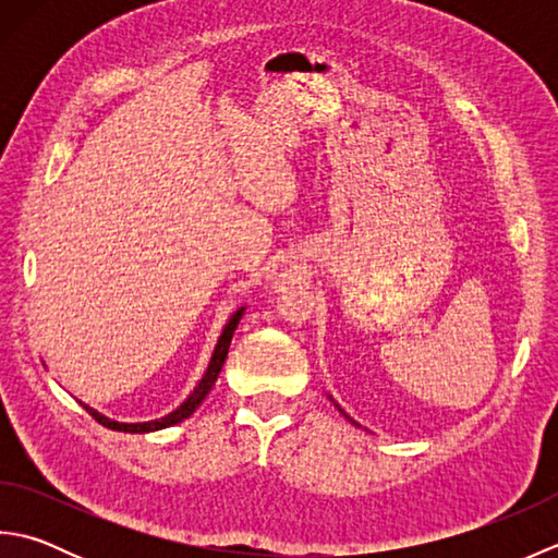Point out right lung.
Masks as SVG:
<instances>
[{
  "instance_id": "obj_1",
  "label": "right lung",
  "mask_w": 558,
  "mask_h": 558,
  "mask_svg": "<svg viewBox=\"0 0 558 558\" xmlns=\"http://www.w3.org/2000/svg\"><path fill=\"white\" fill-rule=\"evenodd\" d=\"M242 312H244V310L236 312V314L230 318V324L225 326L222 336H220L218 345H216V352H213V357H210L208 372L204 374V378H201V384L194 388V393L184 400V405H180L174 412H170L168 417L156 420V422H144V424H122V422H112V420H108V417H102V414H98L96 410H90V408H86V405H83V408H86V412H88L90 417L96 420L98 424L108 426V429H114V432H129V434L156 432V429H165V426H172V424H177V422L186 420L189 414H194V410H196V408L201 405V402H204V398L210 393L213 384H216V378H218V374H220V369H222V364H225V357H228V350H230V342H232V333H234L236 324H240Z\"/></svg>"
}]
</instances>
